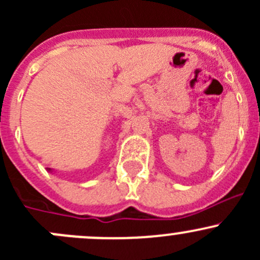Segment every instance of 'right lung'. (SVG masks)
Instances as JSON below:
<instances>
[{"mask_svg":"<svg viewBox=\"0 0 260 260\" xmlns=\"http://www.w3.org/2000/svg\"><path fill=\"white\" fill-rule=\"evenodd\" d=\"M48 171H49V172H50V171H51V169H50V168H48Z\"/></svg>","mask_w":260,"mask_h":260,"instance_id":"add662e5","label":"right lung"}]
</instances>
